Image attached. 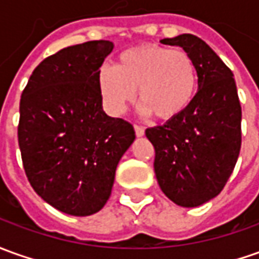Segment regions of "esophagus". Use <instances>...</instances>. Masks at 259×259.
Segmentation results:
<instances>
[{
  "label": "esophagus",
  "mask_w": 259,
  "mask_h": 259,
  "mask_svg": "<svg viewBox=\"0 0 259 259\" xmlns=\"http://www.w3.org/2000/svg\"><path fill=\"white\" fill-rule=\"evenodd\" d=\"M134 130H135V135L137 137H144L145 135V128L141 125H134Z\"/></svg>",
  "instance_id": "34e87169"
}]
</instances>
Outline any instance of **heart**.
Instances as JSON below:
<instances>
[{
	"label": "heart",
	"instance_id": "obj_1",
	"mask_svg": "<svg viewBox=\"0 0 259 259\" xmlns=\"http://www.w3.org/2000/svg\"><path fill=\"white\" fill-rule=\"evenodd\" d=\"M197 66L182 49L156 44L126 49L114 67H101L97 83L104 104L112 114H122L137 97L141 111L163 121L179 118L192 106L197 92Z\"/></svg>",
	"mask_w": 259,
	"mask_h": 259
}]
</instances>
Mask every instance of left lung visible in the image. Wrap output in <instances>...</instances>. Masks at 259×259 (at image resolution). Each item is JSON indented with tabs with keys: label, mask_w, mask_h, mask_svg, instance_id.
<instances>
[{
	"label": "left lung",
	"mask_w": 259,
	"mask_h": 259,
	"mask_svg": "<svg viewBox=\"0 0 259 259\" xmlns=\"http://www.w3.org/2000/svg\"><path fill=\"white\" fill-rule=\"evenodd\" d=\"M160 44L181 46L197 66L199 90L179 118L148 128L162 192L182 207H197L226 186L241 148V106L234 74L200 37L183 33Z\"/></svg>",
	"instance_id": "left-lung-1"
}]
</instances>
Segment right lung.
<instances>
[{
    "mask_svg": "<svg viewBox=\"0 0 259 259\" xmlns=\"http://www.w3.org/2000/svg\"><path fill=\"white\" fill-rule=\"evenodd\" d=\"M110 40L69 46L42 60L19 103L18 142L28 181L46 203L92 215L111 194L115 169L135 140L134 126L103 110L97 76Z\"/></svg>",
    "mask_w": 259,
    "mask_h": 259,
    "instance_id": "add662e5",
    "label": "right lung"
}]
</instances>
